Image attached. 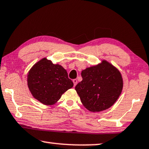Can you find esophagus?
Here are the masks:
<instances>
[{
    "label": "esophagus",
    "instance_id": "34e87169",
    "mask_svg": "<svg viewBox=\"0 0 149 149\" xmlns=\"http://www.w3.org/2000/svg\"><path fill=\"white\" fill-rule=\"evenodd\" d=\"M73 82H74V86H76V84H77V80L76 79H73Z\"/></svg>",
    "mask_w": 149,
    "mask_h": 149
}]
</instances>
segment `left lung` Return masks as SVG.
<instances>
[{
  "label": "left lung",
  "mask_w": 149,
  "mask_h": 149,
  "mask_svg": "<svg viewBox=\"0 0 149 149\" xmlns=\"http://www.w3.org/2000/svg\"><path fill=\"white\" fill-rule=\"evenodd\" d=\"M82 81L75 91L83 105L92 112L111 107L118 99L123 89V79L117 69L105 60L81 73Z\"/></svg>",
  "instance_id": "obj_1"
}]
</instances>
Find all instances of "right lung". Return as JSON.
I'll return each mask as SVG.
<instances>
[{
	"label": "right lung",
	"instance_id": "add662e5",
	"mask_svg": "<svg viewBox=\"0 0 149 149\" xmlns=\"http://www.w3.org/2000/svg\"><path fill=\"white\" fill-rule=\"evenodd\" d=\"M28 86L36 99L45 105H52L74 86V83L61 65L43 58L29 71Z\"/></svg>",
	"mask_w": 149,
	"mask_h": 149
}]
</instances>
